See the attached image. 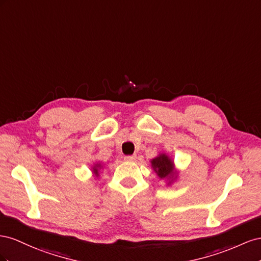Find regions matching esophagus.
<instances>
[{
    "label": "esophagus",
    "mask_w": 261,
    "mask_h": 261,
    "mask_svg": "<svg viewBox=\"0 0 261 261\" xmlns=\"http://www.w3.org/2000/svg\"><path fill=\"white\" fill-rule=\"evenodd\" d=\"M137 159V155H126L124 156V161L126 162H132Z\"/></svg>",
    "instance_id": "34e87169"
}]
</instances>
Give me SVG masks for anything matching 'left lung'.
<instances>
[{
  "instance_id": "8db88e82",
  "label": "left lung",
  "mask_w": 261,
  "mask_h": 261,
  "mask_svg": "<svg viewBox=\"0 0 261 261\" xmlns=\"http://www.w3.org/2000/svg\"><path fill=\"white\" fill-rule=\"evenodd\" d=\"M152 166L161 178H166L172 175L173 163L165 154H162L158 156V158H155L152 161Z\"/></svg>"
}]
</instances>
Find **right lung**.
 I'll return each instance as SVG.
<instances>
[{
  "label": "right lung",
  "instance_id": "obj_1",
  "mask_svg": "<svg viewBox=\"0 0 261 261\" xmlns=\"http://www.w3.org/2000/svg\"><path fill=\"white\" fill-rule=\"evenodd\" d=\"M94 173H95L96 175H98V172H97V169H96V168H94Z\"/></svg>",
  "mask_w": 261,
  "mask_h": 261
}]
</instances>
